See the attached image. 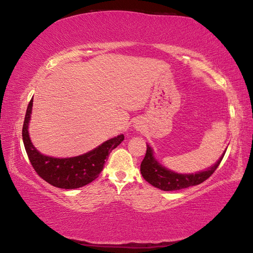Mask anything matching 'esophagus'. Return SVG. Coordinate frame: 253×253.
Returning a JSON list of instances; mask_svg holds the SVG:
<instances>
[{"mask_svg": "<svg viewBox=\"0 0 253 253\" xmlns=\"http://www.w3.org/2000/svg\"><path fill=\"white\" fill-rule=\"evenodd\" d=\"M135 128H137V129H141L142 128V122L141 121H139V120H137V121H135Z\"/></svg>", "mask_w": 253, "mask_h": 253, "instance_id": "obj_1", "label": "esophagus"}]
</instances>
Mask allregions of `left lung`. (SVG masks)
I'll list each match as a JSON object with an SVG mask.
<instances>
[{
    "mask_svg": "<svg viewBox=\"0 0 253 253\" xmlns=\"http://www.w3.org/2000/svg\"><path fill=\"white\" fill-rule=\"evenodd\" d=\"M227 150V149H226ZM224 151L214 165H211L208 169L195 173H177L172 171L155 159L153 149L147 143V152L145 159L142 160L140 165V172L148 183L154 187L160 188L165 192H171V190H179L189 186H195L206 181L213 174V172L219 166Z\"/></svg>",
    "mask_w": 253,
    "mask_h": 253,
    "instance_id": "obj_1",
    "label": "left lung"
}]
</instances>
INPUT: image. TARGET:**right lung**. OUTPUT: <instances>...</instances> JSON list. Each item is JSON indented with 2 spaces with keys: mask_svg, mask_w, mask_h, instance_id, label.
Returning <instances> with one entry per match:
<instances>
[{
  "mask_svg": "<svg viewBox=\"0 0 253 253\" xmlns=\"http://www.w3.org/2000/svg\"><path fill=\"white\" fill-rule=\"evenodd\" d=\"M33 110V99L27 106L25 119L22 128V138L25 151L29 156L32 166L40 177L51 185L74 189L85 186L97 179L103 169L105 160L116 147L125 139V135L120 134L101 143L90 151L73 158H53L44 155L34 147L30 137L29 125Z\"/></svg>",
  "mask_w": 253,
  "mask_h": 253,
  "instance_id": "obj_1",
  "label": "right lung"
}]
</instances>
